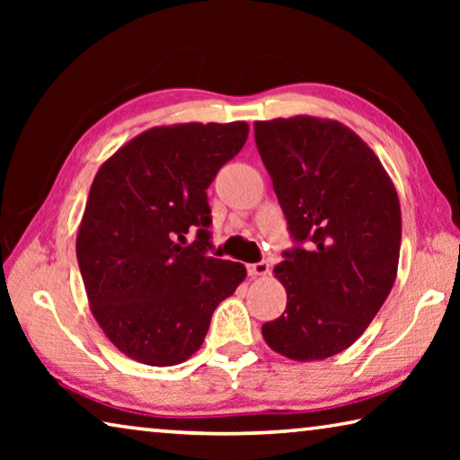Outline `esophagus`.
<instances>
[{
  "mask_svg": "<svg viewBox=\"0 0 460 460\" xmlns=\"http://www.w3.org/2000/svg\"><path fill=\"white\" fill-rule=\"evenodd\" d=\"M270 271V263L266 260L261 261H255V263H247V274L252 278H258V276H266Z\"/></svg>",
  "mask_w": 460,
  "mask_h": 460,
  "instance_id": "1",
  "label": "esophagus"
}]
</instances>
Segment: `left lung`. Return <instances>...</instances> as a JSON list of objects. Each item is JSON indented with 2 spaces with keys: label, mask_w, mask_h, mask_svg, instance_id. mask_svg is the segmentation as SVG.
Here are the masks:
<instances>
[{
  "label": "left lung",
  "mask_w": 460,
  "mask_h": 460,
  "mask_svg": "<svg viewBox=\"0 0 460 460\" xmlns=\"http://www.w3.org/2000/svg\"><path fill=\"white\" fill-rule=\"evenodd\" d=\"M255 144L292 239L274 268L288 305L261 334L290 359H326L361 337L395 282L398 192L371 147L339 121H255Z\"/></svg>",
  "instance_id": "1"
}]
</instances>
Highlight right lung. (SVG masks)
Returning a JSON list of instances; mask_svg holds the SVG:
<instances>
[{
	"mask_svg": "<svg viewBox=\"0 0 460 460\" xmlns=\"http://www.w3.org/2000/svg\"><path fill=\"white\" fill-rule=\"evenodd\" d=\"M247 134L245 121L154 128L99 168L76 260L93 316L131 359L154 367L189 359L215 308L243 282V263L208 255L207 189Z\"/></svg>",
	"mask_w": 460,
	"mask_h": 460,
	"instance_id": "1",
	"label": "right lung"
}]
</instances>
